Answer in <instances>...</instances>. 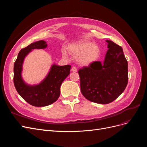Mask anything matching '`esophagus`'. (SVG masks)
I'll list each match as a JSON object with an SVG mask.
<instances>
[{
    "instance_id": "obj_1",
    "label": "esophagus",
    "mask_w": 147,
    "mask_h": 147,
    "mask_svg": "<svg viewBox=\"0 0 147 147\" xmlns=\"http://www.w3.org/2000/svg\"><path fill=\"white\" fill-rule=\"evenodd\" d=\"M71 71H72V72H77V69L76 67L73 66L72 67V69H71Z\"/></svg>"
}]
</instances>
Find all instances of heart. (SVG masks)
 <instances>
[{"instance_id": "obj_1", "label": "heart", "mask_w": 147, "mask_h": 147, "mask_svg": "<svg viewBox=\"0 0 147 147\" xmlns=\"http://www.w3.org/2000/svg\"><path fill=\"white\" fill-rule=\"evenodd\" d=\"M69 51L74 57H77L78 63L88 66L98 60L101 54L100 48L92 42L84 40L69 45ZM63 56L67 57L66 51L62 52Z\"/></svg>"}]
</instances>
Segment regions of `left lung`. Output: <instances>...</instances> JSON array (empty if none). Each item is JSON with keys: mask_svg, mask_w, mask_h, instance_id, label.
Masks as SVG:
<instances>
[{"mask_svg": "<svg viewBox=\"0 0 147 147\" xmlns=\"http://www.w3.org/2000/svg\"><path fill=\"white\" fill-rule=\"evenodd\" d=\"M103 63L96 61L78 70L81 92L97 104L113 102L124 91L128 81L127 61L123 49L111 40Z\"/></svg>", "mask_w": 147, "mask_h": 147, "instance_id": "obj_1", "label": "left lung"}]
</instances>
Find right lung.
<instances>
[{"mask_svg": "<svg viewBox=\"0 0 147 147\" xmlns=\"http://www.w3.org/2000/svg\"><path fill=\"white\" fill-rule=\"evenodd\" d=\"M47 42L40 40L21 49L14 64L13 82L17 92L22 98L35 107H45L56 102L60 96L62 83L70 74V65L53 64L47 77L38 84L30 85L22 78L23 64L26 56L34 49L47 48Z\"/></svg>", "mask_w": 147, "mask_h": 147, "instance_id": "obj_1", "label": "right lung"}]
</instances>
